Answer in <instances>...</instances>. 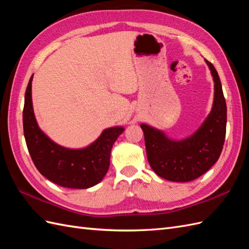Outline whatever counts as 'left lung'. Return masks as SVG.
I'll list each match as a JSON object with an SVG mask.
<instances>
[{
    "instance_id": "8db88e82",
    "label": "left lung",
    "mask_w": 249,
    "mask_h": 249,
    "mask_svg": "<svg viewBox=\"0 0 249 249\" xmlns=\"http://www.w3.org/2000/svg\"><path fill=\"white\" fill-rule=\"evenodd\" d=\"M214 82L213 109L193 136L173 141L160 130L141 124L146 152L151 168L168 181L189 182L197 179L218 161L226 135L227 109L221 81L215 68L205 60Z\"/></svg>"
}]
</instances>
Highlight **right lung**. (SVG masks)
<instances>
[{
    "mask_svg": "<svg viewBox=\"0 0 249 249\" xmlns=\"http://www.w3.org/2000/svg\"><path fill=\"white\" fill-rule=\"evenodd\" d=\"M31 81L25 92L23 127L33 162L41 175L62 187L85 189L103 180L110 164L113 143L123 127L105 129L88 147L69 149L52 141L37 126L31 100Z\"/></svg>",
    "mask_w": 249,
    "mask_h": 249,
    "instance_id": "right-lung-1",
    "label": "right lung"
}]
</instances>
